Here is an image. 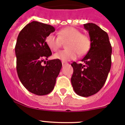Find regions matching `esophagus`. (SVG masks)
<instances>
[{
    "mask_svg": "<svg viewBox=\"0 0 125 125\" xmlns=\"http://www.w3.org/2000/svg\"><path fill=\"white\" fill-rule=\"evenodd\" d=\"M62 65H65V64H67V62H62Z\"/></svg>",
    "mask_w": 125,
    "mask_h": 125,
    "instance_id": "1",
    "label": "esophagus"
}]
</instances>
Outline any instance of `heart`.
<instances>
[{"label": "heart", "instance_id": "b5f03b06", "mask_svg": "<svg viewBox=\"0 0 125 125\" xmlns=\"http://www.w3.org/2000/svg\"><path fill=\"white\" fill-rule=\"evenodd\" d=\"M66 50H63L55 53L54 59L62 62L72 60L79 55H83L88 52L91 45L89 38L82 34L80 30L73 27H67L60 30L58 36L50 34L46 37L45 43L51 51H56L60 48L62 42L67 41Z\"/></svg>", "mask_w": 125, "mask_h": 125}]
</instances>
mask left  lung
<instances>
[{
  "label": "left lung",
  "instance_id": "1",
  "mask_svg": "<svg viewBox=\"0 0 125 125\" xmlns=\"http://www.w3.org/2000/svg\"><path fill=\"white\" fill-rule=\"evenodd\" d=\"M83 26L89 32L90 49L81 60L83 63L71 64V81L74 92L86 97L97 93L106 82L112 64V47L108 34L97 24L87 23Z\"/></svg>",
  "mask_w": 125,
  "mask_h": 125
}]
</instances>
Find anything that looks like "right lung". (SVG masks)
<instances>
[{"label": "right lung", "instance_id": "obj_1", "mask_svg": "<svg viewBox=\"0 0 125 125\" xmlns=\"http://www.w3.org/2000/svg\"><path fill=\"white\" fill-rule=\"evenodd\" d=\"M55 31L51 25L32 21L22 28L17 37L15 51L17 72L21 82L31 93L47 95L52 91L62 64L60 60L47 61L52 55L45 39Z\"/></svg>", "mask_w": 125, "mask_h": 125}]
</instances>
